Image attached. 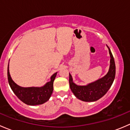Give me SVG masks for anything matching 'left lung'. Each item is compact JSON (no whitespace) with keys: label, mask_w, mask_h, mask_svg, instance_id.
Returning <instances> with one entry per match:
<instances>
[{"label":"left lung","mask_w":130,"mask_h":130,"mask_svg":"<svg viewBox=\"0 0 130 130\" xmlns=\"http://www.w3.org/2000/svg\"><path fill=\"white\" fill-rule=\"evenodd\" d=\"M110 66L108 72L105 76L87 86H77L73 82L72 77L69 73V84L70 89L78 99L86 102H94L101 99L106 94L112 86L116 74L115 60L109 48Z\"/></svg>","instance_id":"1"}]
</instances>
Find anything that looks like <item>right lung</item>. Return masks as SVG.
<instances>
[{"instance_id": "right-lung-1", "label": "right lung", "mask_w": 130, "mask_h": 130, "mask_svg": "<svg viewBox=\"0 0 130 130\" xmlns=\"http://www.w3.org/2000/svg\"><path fill=\"white\" fill-rule=\"evenodd\" d=\"M57 72L51 77V80L40 87H23L17 85L12 79L7 67V77L10 88L21 101L27 105L35 106L42 104L49 100L53 90V82Z\"/></svg>"}]
</instances>
